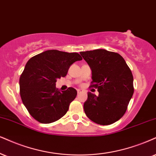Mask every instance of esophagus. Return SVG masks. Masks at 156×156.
<instances>
[{
    "label": "esophagus",
    "mask_w": 156,
    "mask_h": 156,
    "mask_svg": "<svg viewBox=\"0 0 156 156\" xmlns=\"http://www.w3.org/2000/svg\"><path fill=\"white\" fill-rule=\"evenodd\" d=\"M82 92H83V90H82V89H77V93H78V94L81 93H82Z\"/></svg>",
    "instance_id": "34e87169"
}]
</instances>
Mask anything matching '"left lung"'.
I'll return each mask as SVG.
<instances>
[{
	"label": "left lung",
	"instance_id": "8db88e82",
	"mask_svg": "<svg viewBox=\"0 0 156 156\" xmlns=\"http://www.w3.org/2000/svg\"><path fill=\"white\" fill-rule=\"evenodd\" d=\"M92 71V87L99 95L87 93L84 111L90 120L101 125L117 122L126 112L134 93L133 76L123 57L105 49L81 52Z\"/></svg>",
	"mask_w": 156,
	"mask_h": 156
}]
</instances>
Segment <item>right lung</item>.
Returning a JSON list of instances; mask_svg holds the SVG:
<instances>
[{"mask_svg": "<svg viewBox=\"0 0 156 156\" xmlns=\"http://www.w3.org/2000/svg\"><path fill=\"white\" fill-rule=\"evenodd\" d=\"M82 58L77 53L48 50L30 59L19 79L23 104L34 119L50 124L60 119L69 110L77 92L55 88L57 79L67 74L71 65Z\"/></svg>", "mask_w": 156, "mask_h": 156, "instance_id": "add662e5", "label": "right lung"}]
</instances>
